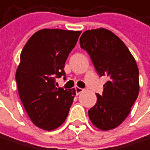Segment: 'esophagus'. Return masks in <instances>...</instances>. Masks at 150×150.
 <instances>
[{"instance_id": "esophagus-1", "label": "esophagus", "mask_w": 150, "mask_h": 150, "mask_svg": "<svg viewBox=\"0 0 150 150\" xmlns=\"http://www.w3.org/2000/svg\"><path fill=\"white\" fill-rule=\"evenodd\" d=\"M75 91H76V94H77V95H79V94H80L81 92H83V91H84V89L79 88V87H76V88H75Z\"/></svg>"}]
</instances>
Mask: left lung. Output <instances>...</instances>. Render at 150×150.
Listing matches in <instances>:
<instances>
[{"mask_svg": "<svg viewBox=\"0 0 150 150\" xmlns=\"http://www.w3.org/2000/svg\"><path fill=\"white\" fill-rule=\"evenodd\" d=\"M99 76H107L102 95L88 110L90 120L101 130L117 128L128 117L139 93V71L128 47L104 28L87 30L80 37Z\"/></svg>", "mask_w": 150, "mask_h": 150, "instance_id": "obj_1", "label": "left lung"}]
</instances>
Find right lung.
Listing matches in <instances>:
<instances>
[{
    "mask_svg": "<svg viewBox=\"0 0 150 150\" xmlns=\"http://www.w3.org/2000/svg\"><path fill=\"white\" fill-rule=\"evenodd\" d=\"M80 31L42 29L36 32L21 53L15 79L21 100L37 127L53 130L66 121L75 90L55 86L66 77L65 63L77 44Z\"/></svg>",
    "mask_w": 150,
    "mask_h": 150,
    "instance_id": "1",
    "label": "right lung"
}]
</instances>
